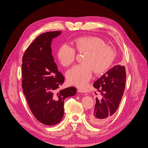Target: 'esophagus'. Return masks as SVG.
I'll return each instance as SVG.
<instances>
[{
	"instance_id": "34e87169",
	"label": "esophagus",
	"mask_w": 148,
	"mask_h": 148,
	"mask_svg": "<svg viewBox=\"0 0 148 148\" xmlns=\"http://www.w3.org/2000/svg\"><path fill=\"white\" fill-rule=\"evenodd\" d=\"M77 91H78L79 92H80V93H86L87 91L86 89H78V90H77Z\"/></svg>"
}]
</instances>
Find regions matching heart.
I'll use <instances>...</instances> for the list:
<instances>
[{
  "label": "heart",
  "instance_id": "1",
  "mask_svg": "<svg viewBox=\"0 0 148 148\" xmlns=\"http://www.w3.org/2000/svg\"><path fill=\"white\" fill-rule=\"evenodd\" d=\"M74 47L64 44L59 49L57 56L60 63L67 66L73 63L75 50L84 53L83 64L75 65L66 72L68 82L77 87H83L92 77V71L96 74L106 72L112 66L116 54L110 46L98 37L84 36L77 38L72 41Z\"/></svg>",
  "mask_w": 148,
  "mask_h": 148
}]
</instances>
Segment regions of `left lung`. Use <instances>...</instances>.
I'll return each instance as SVG.
<instances>
[{
	"mask_svg": "<svg viewBox=\"0 0 148 148\" xmlns=\"http://www.w3.org/2000/svg\"><path fill=\"white\" fill-rule=\"evenodd\" d=\"M125 68L115 65L96 80L93 86L101 93L96 98L94 112L90 119L95 125H103L109 121L118 110L125 87Z\"/></svg>",
	"mask_w": 148,
	"mask_h": 148,
	"instance_id": "8db88e82",
	"label": "left lung"
}]
</instances>
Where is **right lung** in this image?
Listing matches in <instances>:
<instances>
[{
  "label": "right lung",
  "mask_w": 148,
  "mask_h": 148,
  "mask_svg": "<svg viewBox=\"0 0 148 148\" xmlns=\"http://www.w3.org/2000/svg\"><path fill=\"white\" fill-rule=\"evenodd\" d=\"M61 33L53 31L38 36L22 59V88L30 109L37 120L50 126L61 121L65 98L77 92L74 87L59 89L65 79L54 62L51 44Z\"/></svg>",
  "instance_id": "1"
}]
</instances>
